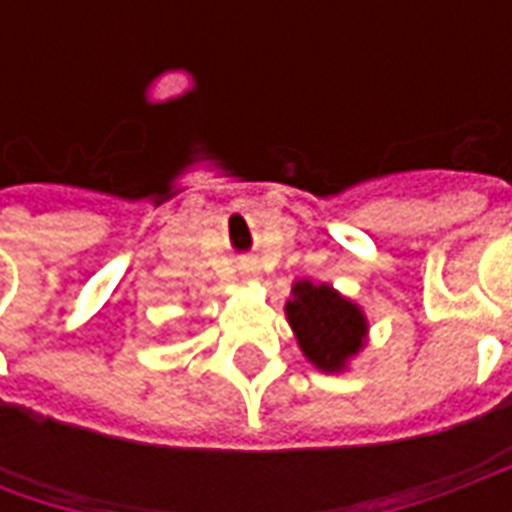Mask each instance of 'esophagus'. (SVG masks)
I'll use <instances>...</instances> for the list:
<instances>
[{
    "mask_svg": "<svg viewBox=\"0 0 512 512\" xmlns=\"http://www.w3.org/2000/svg\"><path fill=\"white\" fill-rule=\"evenodd\" d=\"M238 271H241V277L257 279V271H260V266H257L255 260H241V266H238Z\"/></svg>",
    "mask_w": 512,
    "mask_h": 512,
    "instance_id": "esophagus-1",
    "label": "esophagus"
}]
</instances>
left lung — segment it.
Masks as SVG:
<instances>
[{
  "instance_id": "obj_1",
  "label": "left lung",
  "mask_w": 512,
  "mask_h": 512,
  "mask_svg": "<svg viewBox=\"0 0 512 512\" xmlns=\"http://www.w3.org/2000/svg\"><path fill=\"white\" fill-rule=\"evenodd\" d=\"M285 318L304 359L321 373H348L365 351L370 334L365 310L329 282L296 279L285 301Z\"/></svg>"
}]
</instances>
